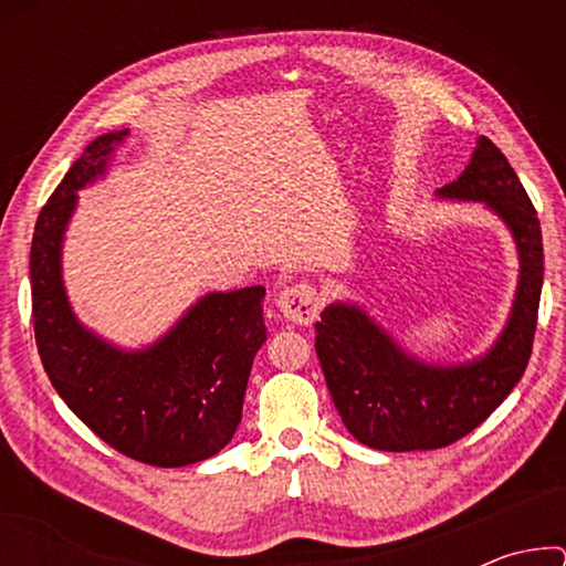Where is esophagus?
Listing matches in <instances>:
<instances>
[{"mask_svg":"<svg viewBox=\"0 0 566 566\" xmlns=\"http://www.w3.org/2000/svg\"><path fill=\"white\" fill-rule=\"evenodd\" d=\"M276 304H280L284 317L294 324H312L319 317L322 310L319 294L310 282H294L290 286H284Z\"/></svg>","mask_w":566,"mask_h":566,"instance_id":"1","label":"esophagus"}]
</instances>
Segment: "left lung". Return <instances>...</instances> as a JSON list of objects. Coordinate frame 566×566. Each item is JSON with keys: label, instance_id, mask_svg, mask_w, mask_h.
I'll return each instance as SVG.
<instances>
[{"label": "left lung", "instance_id": "8db88e82", "mask_svg": "<svg viewBox=\"0 0 566 566\" xmlns=\"http://www.w3.org/2000/svg\"><path fill=\"white\" fill-rule=\"evenodd\" d=\"M442 197L486 202L514 232L522 276L510 324L492 352L464 367L409 359L357 306L332 304L314 324V349L344 427L381 452L442 449L476 429L522 379L532 357L544 280L536 209L492 139L479 137L462 177Z\"/></svg>", "mask_w": 566, "mask_h": 566}]
</instances>
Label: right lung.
I'll use <instances>...</instances> for the list:
<instances>
[{
    "label": "right lung",
    "instance_id": "1",
    "mask_svg": "<svg viewBox=\"0 0 566 566\" xmlns=\"http://www.w3.org/2000/svg\"><path fill=\"white\" fill-rule=\"evenodd\" d=\"M127 132L82 151L36 217L30 280L36 349L56 395L119 454L151 467L214 457L242 421L254 354L266 339L264 286L209 294L147 352L127 354L90 334L66 304L60 244L76 189L102 175Z\"/></svg>",
    "mask_w": 566,
    "mask_h": 566
}]
</instances>
